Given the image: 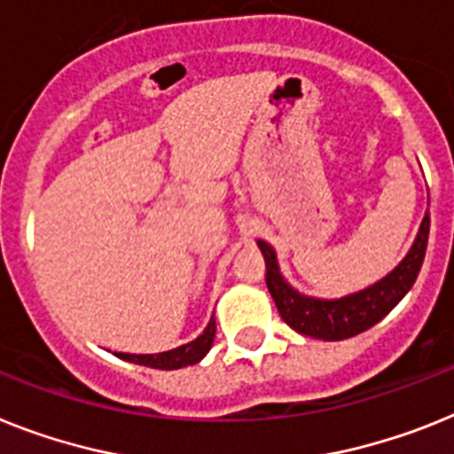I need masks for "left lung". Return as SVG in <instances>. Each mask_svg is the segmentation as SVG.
<instances>
[{
	"label": "left lung",
	"mask_w": 454,
	"mask_h": 454,
	"mask_svg": "<svg viewBox=\"0 0 454 454\" xmlns=\"http://www.w3.org/2000/svg\"><path fill=\"white\" fill-rule=\"evenodd\" d=\"M429 239V212L420 223V231L415 235L413 247L403 256L397 268L386 274L376 284L367 286L364 291L350 293L339 300H321L302 295L281 277L277 254L268 242L258 239V247L265 258V281H268L270 295H272L281 318L300 334L323 339V341H339V339L356 337L372 325L386 318L399 300L411 291V286L418 279V272L425 261Z\"/></svg>",
	"instance_id": "obj_1"
}]
</instances>
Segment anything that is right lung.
<instances>
[{
  "label": "right lung",
  "mask_w": 454,
  "mask_h": 454,
  "mask_svg": "<svg viewBox=\"0 0 454 454\" xmlns=\"http://www.w3.org/2000/svg\"><path fill=\"white\" fill-rule=\"evenodd\" d=\"M216 333V323L215 316L209 318L207 327L203 330L200 337H196L189 344H182L173 350H163V353H147V356H133V353H117V357L121 360H129V363L145 364V367L152 369H182L189 367V364L200 363L207 350L212 348V341H215Z\"/></svg>",
  "instance_id": "obj_1"
}]
</instances>
